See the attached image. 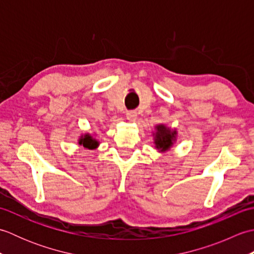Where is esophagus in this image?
<instances>
[{
    "label": "esophagus",
    "instance_id": "34e87169",
    "mask_svg": "<svg viewBox=\"0 0 254 254\" xmlns=\"http://www.w3.org/2000/svg\"><path fill=\"white\" fill-rule=\"evenodd\" d=\"M136 118H137V113L135 111H127V119L128 121L134 122L136 120Z\"/></svg>",
    "mask_w": 254,
    "mask_h": 254
}]
</instances>
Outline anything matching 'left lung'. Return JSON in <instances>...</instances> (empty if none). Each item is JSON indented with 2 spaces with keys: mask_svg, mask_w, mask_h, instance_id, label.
I'll return each instance as SVG.
<instances>
[{
  "mask_svg": "<svg viewBox=\"0 0 254 254\" xmlns=\"http://www.w3.org/2000/svg\"><path fill=\"white\" fill-rule=\"evenodd\" d=\"M176 131H171L169 127H165L164 124L156 127L155 135V145L156 148L159 149L160 152H166L168 150L176 139Z\"/></svg>",
  "mask_w": 254,
  "mask_h": 254,
  "instance_id": "1",
  "label": "left lung"
}]
</instances>
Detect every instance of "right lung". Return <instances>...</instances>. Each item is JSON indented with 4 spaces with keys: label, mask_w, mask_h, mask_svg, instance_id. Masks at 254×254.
I'll return each instance as SVG.
<instances>
[{
    "label": "right lung",
    "mask_w": 254,
    "mask_h": 254,
    "mask_svg": "<svg viewBox=\"0 0 254 254\" xmlns=\"http://www.w3.org/2000/svg\"><path fill=\"white\" fill-rule=\"evenodd\" d=\"M78 144L83 145L85 148H88V149H95L99 145L98 141H97V139L94 138L91 135H89V134H85L84 136L80 137L78 141Z\"/></svg>",
    "instance_id": "obj_1"
}]
</instances>
